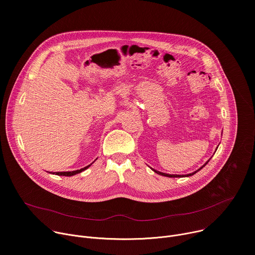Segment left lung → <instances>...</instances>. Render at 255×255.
I'll use <instances>...</instances> for the list:
<instances>
[{
    "label": "left lung",
    "mask_w": 255,
    "mask_h": 255,
    "mask_svg": "<svg viewBox=\"0 0 255 255\" xmlns=\"http://www.w3.org/2000/svg\"><path fill=\"white\" fill-rule=\"evenodd\" d=\"M217 148H218V147H217ZM216 150H217V149H216ZM215 152H216V151H215ZM211 158H212V157H211ZM211 158H210V159H211ZM210 159H209L208 161H206V163H205L204 165H202V166H201L199 169H197L196 171H194V172H192V173H188V174H181V175H180V174H169V173H164V172L158 171V170H156V169H153V168H151V169H152V170H153L155 173H157V174H160V175H163V176H167V177H185V176H191V175L195 174L196 172H198L199 170H201V169H202V168H203V167H204V166H205V165H206V164H207V163L210 161Z\"/></svg>",
    "instance_id": "obj_1"
}]
</instances>
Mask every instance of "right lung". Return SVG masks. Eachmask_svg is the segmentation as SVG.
Segmentation results:
<instances>
[{"mask_svg":"<svg viewBox=\"0 0 255 255\" xmlns=\"http://www.w3.org/2000/svg\"><path fill=\"white\" fill-rule=\"evenodd\" d=\"M91 165H92V163H91V164H89L88 166H86V167H84V168H81V169H78V170H72V171H57V172H50V173H52V174H56V175L71 176V175H75V174H77V173H80V172H82V171L86 170V169H87V168H89Z\"/></svg>","mask_w":255,"mask_h":255,"instance_id":"add662e5","label":"right lung"}]
</instances>
